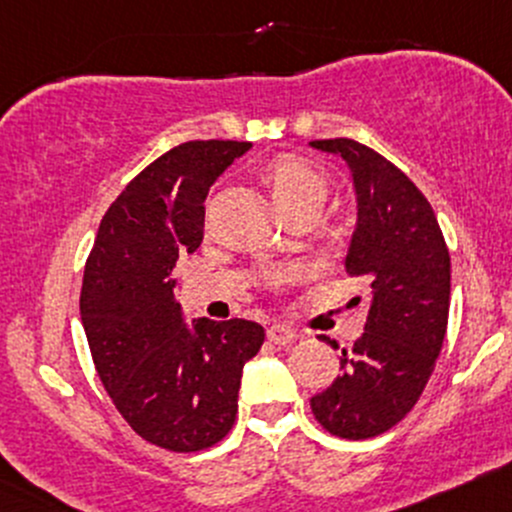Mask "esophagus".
Instances as JSON below:
<instances>
[{
    "instance_id": "obj_1",
    "label": "esophagus",
    "mask_w": 512,
    "mask_h": 512,
    "mask_svg": "<svg viewBox=\"0 0 512 512\" xmlns=\"http://www.w3.org/2000/svg\"><path fill=\"white\" fill-rule=\"evenodd\" d=\"M296 338H299V335H296L291 328H286V325H272V328L267 330V340L274 342V345H279V347L291 345Z\"/></svg>"
}]
</instances>
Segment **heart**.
<instances>
[{"instance_id": "obj_1", "label": "heart", "mask_w": 512, "mask_h": 512, "mask_svg": "<svg viewBox=\"0 0 512 512\" xmlns=\"http://www.w3.org/2000/svg\"><path fill=\"white\" fill-rule=\"evenodd\" d=\"M265 179L269 184V192H272L274 201H277L282 211L294 209V206L311 199L323 201L325 196L323 172L299 155L274 157L265 167ZM296 279H299V269L284 267L267 272L265 282L269 286H282L296 282Z\"/></svg>"}]
</instances>
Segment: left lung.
Segmentation results:
<instances>
[{"mask_svg":"<svg viewBox=\"0 0 512 512\" xmlns=\"http://www.w3.org/2000/svg\"><path fill=\"white\" fill-rule=\"evenodd\" d=\"M311 145L350 165L357 228L345 269L372 289L362 338L342 350V374L311 411L330 435L367 440L401 423L432 376L447 333L449 250L430 201L384 155L352 138Z\"/></svg>","mask_w":512,"mask_h":512,"instance_id":"8db88e82","label":"left lung"}]
</instances>
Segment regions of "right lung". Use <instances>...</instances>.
I'll return each mask as SVG.
<instances>
[{"label": "right lung", "mask_w": 512, "mask_h": 512, "mask_svg": "<svg viewBox=\"0 0 512 512\" xmlns=\"http://www.w3.org/2000/svg\"><path fill=\"white\" fill-rule=\"evenodd\" d=\"M252 145L189 140L136 174L101 218L84 265L80 313L94 367L116 411L150 445L199 452L238 415L240 376L265 328L196 320L174 301L172 269L204 238V199Z\"/></svg>", "instance_id": "obj_1"}]
</instances>
